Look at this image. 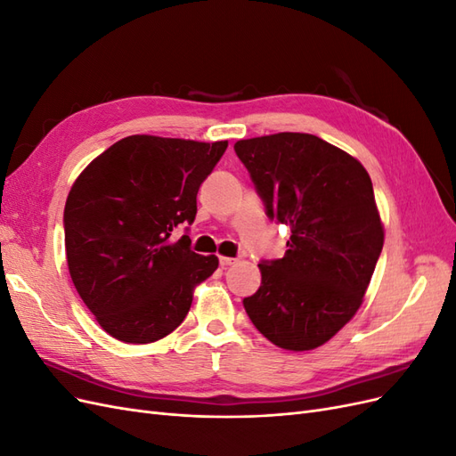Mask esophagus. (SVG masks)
<instances>
[{
    "label": "esophagus",
    "mask_w": 456,
    "mask_h": 456,
    "mask_svg": "<svg viewBox=\"0 0 456 456\" xmlns=\"http://www.w3.org/2000/svg\"><path fill=\"white\" fill-rule=\"evenodd\" d=\"M220 266L223 268H226V266H232V265H236L238 262V258H232V256H220Z\"/></svg>",
    "instance_id": "esophagus-1"
}]
</instances>
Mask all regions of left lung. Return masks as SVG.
<instances>
[{
	"instance_id": "left-lung-1",
	"label": "left lung",
	"mask_w": 456,
	"mask_h": 456,
	"mask_svg": "<svg viewBox=\"0 0 456 456\" xmlns=\"http://www.w3.org/2000/svg\"><path fill=\"white\" fill-rule=\"evenodd\" d=\"M272 220L291 228L283 258L258 265L243 298L272 344L306 352L333 338L360 310L384 245L370 176L346 151L308 133L233 144Z\"/></svg>"
}]
</instances>
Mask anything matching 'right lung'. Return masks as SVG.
Listing matches in <instances>:
<instances>
[{"label":"right lung","mask_w":456,"mask_h":456,"mask_svg":"<svg viewBox=\"0 0 456 456\" xmlns=\"http://www.w3.org/2000/svg\"><path fill=\"white\" fill-rule=\"evenodd\" d=\"M228 148L131 134L81 171L64 207L70 278L96 322L127 344L156 342L184 322L194 289L218 268L215 255L171 240L191 224L196 196Z\"/></svg>","instance_id":"obj_1"}]
</instances>
